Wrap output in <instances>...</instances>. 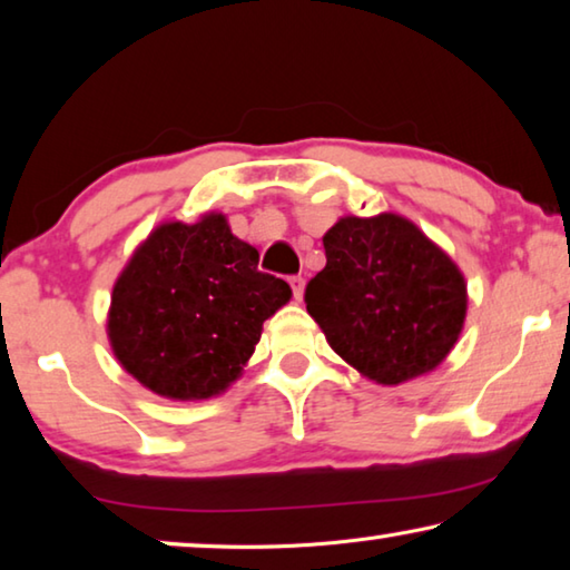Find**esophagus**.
<instances>
[{
	"label": "esophagus",
	"mask_w": 570,
	"mask_h": 570,
	"mask_svg": "<svg viewBox=\"0 0 570 570\" xmlns=\"http://www.w3.org/2000/svg\"><path fill=\"white\" fill-rule=\"evenodd\" d=\"M288 284H292L294 296L298 298V302H302V296H304V278L302 276H288Z\"/></svg>",
	"instance_id": "1"
}]
</instances>
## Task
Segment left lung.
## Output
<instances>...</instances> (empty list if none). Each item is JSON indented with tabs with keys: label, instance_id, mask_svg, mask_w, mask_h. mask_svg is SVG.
Returning a JSON list of instances; mask_svg holds the SVG:
<instances>
[{
	"label": "left lung",
	"instance_id": "left-lung-1",
	"mask_svg": "<svg viewBox=\"0 0 570 570\" xmlns=\"http://www.w3.org/2000/svg\"><path fill=\"white\" fill-rule=\"evenodd\" d=\"M322 240L326 266L304 302L332 350L377 384L435 370L465 324L455 262L397 214L344 216Z\"/></svg>",
	"mask_w": 570,
	"mask_h": 570
}]
</instances>
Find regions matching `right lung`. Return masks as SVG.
<instances>
[{
    "label": "right lung",
    "mask_w": 570,
    "mask_h": 570,
    "mask_svg": "<svg viewBox=\"0 0 570 570\" xmlns=\"http://www.w3.org/2000/svg\"><path fill=\"white\" fill-rule=\"evenodd\" d=\"M292 288L224 214L160 224L112 286L108 336L122 370L168 400L226 392Z\"/></svg>",
    "instance_id": "obj_1"
}]
</instances>
